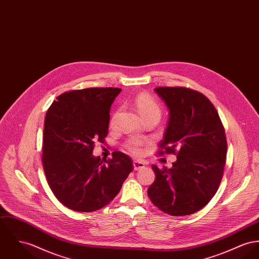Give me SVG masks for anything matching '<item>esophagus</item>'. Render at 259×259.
<instances>
[{
  "instance_id": "esophagus-1",
  "label": "esophagus",
  "mask_w": 259,
  "mask_h": 259,
  "mask_svg": "<svg viewBox=\"0 0 259 259\" xmlns=\"http://www.w3.org/2000/svg\"><path fill=\"white\" fill-rule=\"evenodd\" d=\"M144 166H145V163H144V162H142V161H139V160H136V161H134V169H135L136 171H138V170L143 169V168H144Z\"/></svg>"
}]
</instances>
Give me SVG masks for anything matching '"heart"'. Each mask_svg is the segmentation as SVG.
<instances>
[{"label": "heart", "mask_w": 259, "mask_h": 259, "mask_svg": "<svg viewBox=\"0 0 259 259\" xmlns=\"http://www.w3.org/2000/svg\"><path fill=\"white\" fill-rule=\"evenodd\" d=\"M135 104L142 119H146L149 117H155L160 119L161 108L159 104L157 103L150 95L146 93L138 94L135 100ZM118 117H119V111H117L113 115L110 121L111 126H115L117 124ZM142 145H143L142 141L138 139H131L126 142V148L134 154H140L142 152Z\"/></svg>", "instance_id": "1"}]
</instances>
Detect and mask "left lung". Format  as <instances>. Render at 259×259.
<instances>
[{
  "label": "left lung",
  "instance_id": "left-lung-1",
  "mask_svg": "<svg viewBox=\"0 0 259 259\" xmlns=\"http://www.w3.org/2000/svg\"><path fill=\"white\" fill-rule=\"evenodd\" d=\"M157 94L170 111L157 154L177 155L171 169H159L148 189L152 203L172 216H186L206 205L224 175L225 128L214 105L188 87H160Z\"/></svg>",
  "mask_w": 259,
  "mask_h": 259
}]
</instances>
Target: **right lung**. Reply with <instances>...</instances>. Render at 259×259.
Returning <instances> with one entry per match:
<instances>
[{"label": "right lung", "mask_w": 259, "mask_h": 259, "mask_svg": "<svg viewBox=\"0 0 259 259\" xmlns=\"http://www.w3.org/2000/svg\"><path fill=\"white\" fill-rule=\"evenodd\" d=\"M121 90L93 87L68 91L59 95L46 113L43 169L55 196L71 210L103 208L134 170L133 160L119 151L104 162L92 155L95 142H105L110 108Z\"/></svg>", "instance_id": "add662e5"}]
</instances>
